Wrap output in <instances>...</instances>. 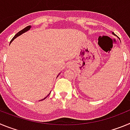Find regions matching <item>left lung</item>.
Instances as JSON below:
<instances>
[{
	"instance_id": "obj_1",
	"label": "left lung",
	"mask_w": 130,
	"mask_h": 130,
	"mask_svg": "<svg viewBox=\"0 0 130 130\" xmlns=\"http://www.w3.org/2000/svg\"><path fill=\"white\" fill-rule=\"evenodd\" d=\"M112 34H113V35L116 36V35H115V33H114V32H112ZM119 39H120V38H119Z\"/></svg>"
}]
</instances>
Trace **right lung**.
<instances>
[{
  "label": "right lung",
  "mask_w": 130,
  "mask_h": 130,
  "mask_svg": "<svg viewBox=\"0 0 130 130\" xmlns=\"http://www.w3.org/2000/svg\"><path fill=\"white\" fill-rule=\"evenodd\" d=\"M30 28H31V26H30H30H26V27H25V28H23V30H21V31H19V32L17 33V34H16L14 36V37H13V38L11 39V42H10V43H11V42H13V40H14V39H15L17 37H18V36H20V35H21V34H23V33L26 32H27V31H28V30H29L30 29ZM60 73H59V74H58V75H57V77H58V75H60ZM50 93H51V92H50ZM50 93H49V94H50ZM49 94L47 95V96H46V97H45L44 98H43V99L41 100H43L45 99V98H46L48 96H49ZM41 100H40V101H41Z\"/></svg>",
  "instance_id": "1"
}]
</instances>
